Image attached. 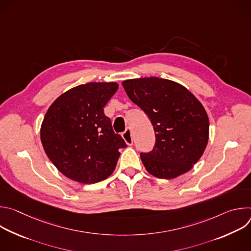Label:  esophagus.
<instances>
[{"label": "esophagus", "mask_w": 251, "mask_h": 251, "mask_svg": "<svg viewBox=\"0 0 251 251\" xmlns=\"http://www.w3.org/2000/svg\"><path fill=\"white\" fill-rule=\"evenodd\" d=\"M122 137H123L124 141L127 143L129 146H131L133 144V137H132V134H131V130L129 128H127L125 130V132H123Z\"/></svg>", "instance_id": "esophagus-1"}]
</instances>
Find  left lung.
<instances>
[{
  "instance_id": "8db88e82",
  "label": "left lung",
  "mask_w": 251,
  "mask_h": 251,
  "mask_svg": "<svg viewBox=\"0 0 251 251\" xmlns=\"http://www.w3.org/2000/svg\"><path fill=\"white\" fill-rule=\"evenodd\" d=\"M122 85L154 126V149L140 154L148 173L174 178L189 172L208 141L209 122L202 104L185 86L169 79L135 78Z\"/></svg>"
}]
</instances>
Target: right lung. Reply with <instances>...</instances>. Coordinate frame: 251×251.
Listing matches in <instances>:
<instances>
[{"label": "right lung", "instance_id": "1", "mask_svg": "<svg viewBox=\"0 0 251 251\" xmlns=\"http://www.w3.org/2000/svg\"><path fill=\"white\" fill-rule=\"evenodd\" d=\"M118 89L116 82H89L69 89L50 106L41 127L47 156L70 180L94 184L108 177L119 149L127 147L115 134L104 107Z\"/></svg>", "mask_w": 251, "mask_h": 251}]
</instances>
